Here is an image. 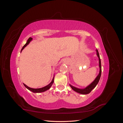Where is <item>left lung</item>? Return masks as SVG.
Wrapping results in <instances>:
<instances>
[{
    "label": "left lung",
    "mask_w": 123,
    "mask_h": 123,
    "mask_svg": "<svg viewBox=\"0 0 123 123\" xmlns=\"http://www.w3.org/2000/svg\"><path fill=\"white\" fill-rule=\"evenodd\" d=\"M96 55L98 56V58L99 71V73L98 74V75L96 77L95 80L93 81L90 85H89L88 86H87L85 88H82V89L78 88L77 87L73 86L72 85L70 84V86L74 91L79 93H80L81 94H89V93H90V92L96 86V85H98V81L99 80L100 78V76H101V73H102L101 61H100V57H99V53H98V50L97 49L96 50Z\"/></svg>",
    "instance_id": "left-lung-1"
}]
</instances>
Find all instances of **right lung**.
I'll use <instances>...</instances> for the list:
<instances>
[{"label":"right lung","mask_w":123,"mask_h":123,"mask_svg":"<svg viewBox=\"0 0 123 123\" xmlns=\"http://www.w3.org/2000/svg\"><path fill=\"white\" fill-rule=\"evenodd\" d=\"M32 39H33V38H31V37H30V38L28 39L27 42V43H26L25 44L24 46L23 47V48H22V49H21V50L20 52H21V51H23V50H24V48H25L26 46H27L28 45V44H29V43L31 42V41L32 40ZM54 76H53V77L52 80V81H51V82L49 84H48V85L46 86H44V87H42V88H35H35H30V87H29L27 86L26 85H25V84H24V85L25 86V87L26 88H27V89H28V90H29L30 91H31L33 92V93H40V92H43L46 91H47V90H49V89L51 88V87L52 86V85H53V83H54Z\"/></svg>","instance_id":"right-lung-1"}]
</instances>
